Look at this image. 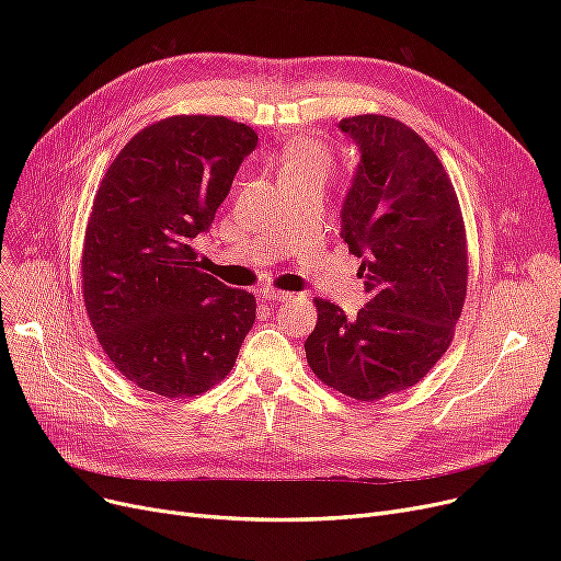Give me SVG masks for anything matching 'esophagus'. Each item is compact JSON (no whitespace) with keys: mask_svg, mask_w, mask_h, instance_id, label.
<instances>
[{"mask_svg":"<svg viewBox=\"0 0 561 561\" xmlns=\"http://www.w3.org/2000/svg\"><path fill=\"white\" fill-rule=\"evenodd\" d=\"M261 296L268 300V302H286L293 298V293L288 290H277V288H263Z\"/></svg>","mask_w":561,"mask_h":561,"instance_id":"esophagus-1","label":"esophagus"}]
</instances>
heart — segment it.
Segmentation results:
<instances>
[{"label":"heart","instance_id":"b5f03b06","mask_svg":"<svg viewBox=\"0 0 561 561\" xmlns=\"http://www.w3.org/2000/svg\"><path fill=\"white\" fill-rule=\"evenodd\" d=\"M330 154L322 150V147L309 138H296L290 140L279 157V180L284 176H296V174H328L330 170Z\"/></svg>","mask_w":561,"mask_h":561}]
</instances>
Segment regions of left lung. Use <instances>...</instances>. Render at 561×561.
<instances>
[{"label": "left lung", "instance_id": "left-lung-1", "mask_svg": "<svg viewBox=\"0 0 561 561\" xmlns=\"http://www.w3.org/2000/svg\"><path fill=\"white\" fill-rule=\"evenodd\" d=\"M339 129L359 150L341 239L362 259L368 302L347 318L316 300L305 352L328 387L370 402L414 387L448 350L466 298V231L453 182L414 129L387 115Z\"/></svg>", "mask_w": 561, "mask_h": 561}]
</instances>
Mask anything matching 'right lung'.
Listing matches in <instances>:
<instances>
[{"label":"right lung","mask_w":561,"mask_h":561,"mask_svg":"<svg viewBox=\"0 0 561 561\" xmlns=\"http://www.w3.org/2000/svg\"><path fill=\"white\" fill-rule=\"evenodd\" d=\"M256 134L220 115H174L136 134L106 170L85 227L83 302L129 381L165 398L209 391L233 368L256 302L197 271Z\"/></svg>","instance_id":"obj_1"}]
</instances>
